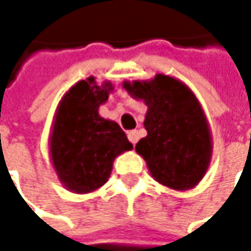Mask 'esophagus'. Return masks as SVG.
Instances as JSON below:
<instances>
[{"instance_id":"34e87169","label":"esophagus","mask_w":251,"mask_h":251,"mask_svg":"<svg viewBox=\"0 0 251 251\" xmlns=\"http://www.w3.org/2000/svg\"><path fill=\"white\" fill-rule=\"evenodd\" d=\"M128 138H129V141H131L132 144H135V143L138 141V138H140L138 131H129V132H128Z\"/></svg>"}]
</instances>
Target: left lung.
Returning a JSON list of instances; mask_svg holds the SVG:
<instances>
[{
    "mask_svg": "<svg viewBox=\"0 0 251 251\" xmlns=\"http://www.w3.org/2000/svg\"><path fill=\"white\" fill-rule=\"evenodd\" d=\"M123 89L147 105V135L135 150L151 177L173 190L198 186L211 162L213 138L202 105L190 87L176 77L156 74L150 80L123 81Z\"/></svg>",
    "mask_w": 251,
    "mask_h": 251,
    "instance_id": "left-lung-1",
    "label": "left lung"
}]
</instances>
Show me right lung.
<instances>
[{"label":"right lung","mask_w":251,"mask_h":251,"mask_svg":"<svg viewBox=\"0 0 251 251\" xmlns=\"http://www.w3.org/2000/svg\"><path fill=\"white\" fill-rule=\"evenodd\" d=\"M113 91L111 81L98 84L91 75L71 86L58 104L49 154L59 181L73 193H91L102 187L114 159L132 149L119 125L98 113Z\"/></svg>","instance_id":"add662e5"}]
</instances>
